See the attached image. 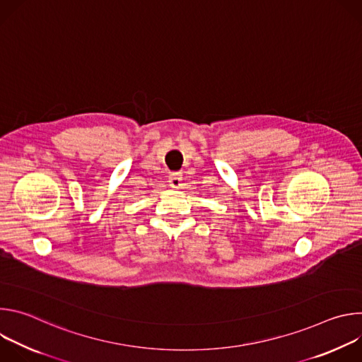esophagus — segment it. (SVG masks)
<instances>
[{
  "label": "esophagus",
  "instance_id": "34e87169",
  "mask_svg": "<svg viewBox=\"0 0 362 362\" xmlns=\"http://www.w3.org/2000/svg\"><path fill=\"white\" fill-rule=\"evenodd\" d=\"M169 186L173 187V189H179L182 186V175L179 172L172 173L169 176Z\"/></svg>",
  "mask_w": 362,
  "mask_h": 362
}]
</instances>
